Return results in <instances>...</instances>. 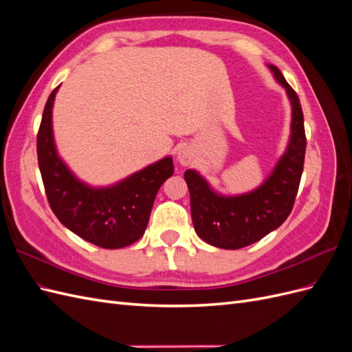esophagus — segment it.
<instances>
[{
  "label": "esophagus",
  "instance_id": "34e87169",
  "mask_svg": "<svg viewBox=\"0 0 352 352\" xmlns=\"http://www.w3.org/2000/svg\"><path fill=\"white\" fill-rule=\"evenodd\" d=\"M177 162L182 166H189L194 162V154L189 150L188 146H182L177 153Z\"/></svg>",
  "mask_w": 352,
  "mask_h": 352
}]
</instances>
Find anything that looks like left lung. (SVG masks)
Instances as JSON below:
<instances>
[{"mask_svg":"<svg viewBox=\"0 0 352 352\" xmlns=\"http://www.w3.org/2000/svg\"><path fill=\"white\" fill-rule=\"evenodd\" d=\"M274 79L285 88L291 101V136L283 155L264 182L251 192L221 195L197 170L184 177L190 195V216L197 235L212 247L239 250L263 239L291 214L300 186L305 157L304 116L296 92L280 70L269 65Z\"/></svg>","mask_w":352,"mask_h":352,"instance_id":"obj_1","label":"left lung"}]
</instances>
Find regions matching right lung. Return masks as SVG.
<instances>
[{
  "label": "right lung",
  "instance_id": "add662e5",
  "mask_svg": "<svg viewBox=\"0 0 352 352\" xmlns=\"http://www.w3.org/2000/svg\"><path fill=\"white\" fill-rule=\"evenodd\" d=\"M58 88L48 97L36 140L50 207L82 239L107 250L127 247L144 235L158 189L173 175V158L158 160L110 186L94 188L82 182L63 162L54 142L52 105Z\"/></svg>",
  "mask_w": 352,
  "mask_h": 352
}]
</instances>
